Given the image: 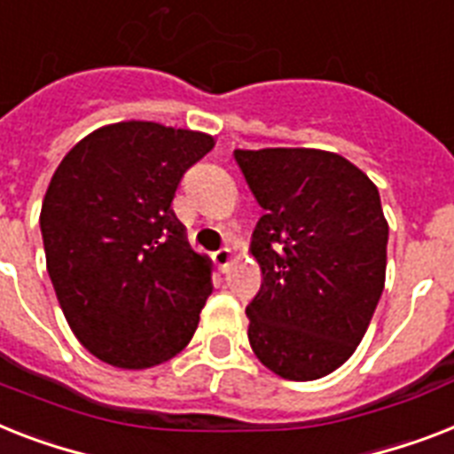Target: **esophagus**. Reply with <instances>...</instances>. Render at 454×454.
Here are the masks:
<instances>
[{
  "mask_svg": "<svg viewBox=\"0 0 454 454\" xmlns=\"http://www.w3.org/2000/svg\"><path fill=\"white\" fill-rule=\"evenodd\" d=\"M212 261H215L216 268L223 272L228 268V263H231V249H226V247H223V249L215 252V254H212Z\"/></svg>",
  "mask_w": 454,
  "mask_h": 454,
  "instance_id": "obj_1",
  "label": "esophagus"
}]
</instances>
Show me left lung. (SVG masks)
Masks as SVG:
<instances>
[{
    "label": "left lung",
    "instance_id": "obj_1",
    "mask_svg": "<svg viewBox=\"0 0 454 454\" xmlns=\"http://www.w3.org/2000/svg\"><path fill=\"white\" fill-rule=\"evenodd\" d=\"M263 209L252 235L259 294L249 345L286 380H317L352 356L385 289L380 193L356 165L319 149L233 153Z\"/></svg>",
    "mask_w": 454,
    "mask_h": 454
}]
</instances>
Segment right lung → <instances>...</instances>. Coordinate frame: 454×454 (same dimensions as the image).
Wrapping results in <instances>:
<instances>
[{
    "mask_svg": "<svg viewBox=\"0 0 454 454\" xmlns=\"http://www.w3.org/2000/svg\"><path fill=\"white\" fill-rule=\"evenodd\" d=\"M215 146L205 132L149 121L81 139L55 169L42 205L48 278L83 348L119 368L182 352L212 294L172 200L186 169Z\"/></svg>",
    "mask_w": 454,
    "mask_h": 454,
    "instance_id": "right-lung-1",
    "label": "right lung"
}]
</instances>
